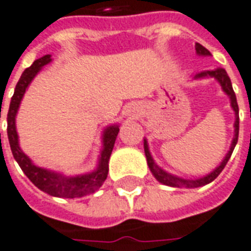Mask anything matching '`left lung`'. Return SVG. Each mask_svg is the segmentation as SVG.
<instances>
[{
	"label": "left lung",
	"instance_id": "obj_1",
	"mask_svg": "<svg viewBox=\"0 0 251 251\" xmlns=\"http://www.w3.org/2000/svg\"><path fill=\"white\" fill-rule=\"evenodd\" d=\"M196 51L200 55H211V52L208 51L206 49H205L202 45H200V43H196ZM205 76H211L215 77L217 81L220 83L222 85V88L223 91L229 96V99H231V106L234 108V111H235V134H234V140H232V144H231V148H229L228 153L227 156L224 157V160L220 163V166L216 168V170H213L211 174H208L204 178H200V179H194V180H189V179H182V178H178V176H174V175L168 174L166 171H163L162 168H159L153 162V159H152V156L150 153V150H148V144L147 141H144V151H145V156H147V162H148V166H150L151 171H152V174L155 175V178L160 183L163 185H167V186H173V187H189V189H192V187H199V186H204L206 183H211L212 180L216 179L219 174L222 173L226 167V164L229 160V157L232 155V151L235 148L236 143H238V136H239V108H238V103H236V96L235 92H234V89H232V84H231V80H229L228 75H227V72L224 71L223 68H219V69H215V71H208V72H201L199 75H196V78H200V77H205Z\"/></svg>",
	"mask_w": 251,
	"mask_h": 251
}]
</instances>
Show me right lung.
I'll return each mask as SVG.
<instances>
[{
  "label": "right lung",
  "instance_id": "add662e5",
  "mask_svg": "<svg viewBox=\"0 0 251 251\" xmlns=\"http://www.w3.org/2000/svg\"><path fill=\"white\" fill-rule=\"evenodd\" d=\"M50 61H51L50 55H45L42 58L36 59L34 64L23 72L22 77H20L19 83L16 85L15 94L12 96V100H10L9 104V111H8V115H6L10 150H12V153H13L16 162L19 163V166L24 171V174L27 175L28 179L31 180L38 189L43 190L50 196L61 197V199L83 197V196H87L89 193H94L95 190H98L107 178L108 159H110V155L113 152L115 138L118 136L120 127L117 125H113L108 126L107 129L104 130V134H103V151H101L100 159H99V166L91 174L78 175V176H73V178H65L62 175L47 171L45 168L36 167L34 163L29 160V157L19 147V137H17V131H16L15 118L27 87L32 81V78L36 76V73L42 69V66L47 65Z\"/></svg>",
  "mask_w": 251,
  "mask_h": 251
}]
</instances>
